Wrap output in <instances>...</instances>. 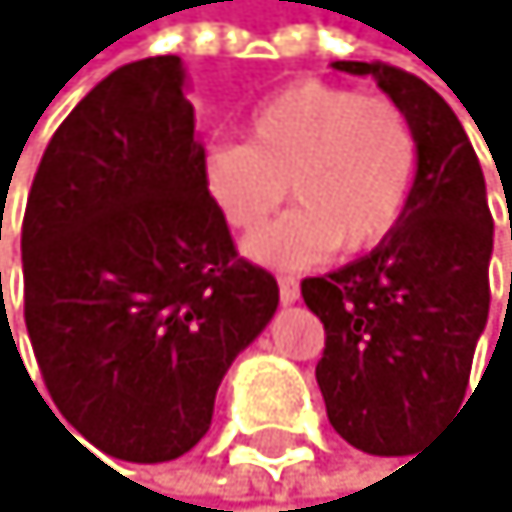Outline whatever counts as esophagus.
Returning <instances> with one entry per match:
<instances>
[{
    "mask_svg": "<svg viewBox=\"0 0 512 512\" xmlns=\"http://www.w3.org/2000/svg\"><path fill=\"white\" fill-rule=\"evenodd\" d=\"M278 291H281L284 304H294L297 297H301V288H297V281L291 278V274H281V278H278Z\"/></svg>",
    "mask_w": 512,
    "mask_h": 512,
    "instance_id": "34e87169",
    "label": "esophagus"
}]
</instances>
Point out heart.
Segmentation results:
<instances>
[{
    "label": "heart",
    "instance_id": "1",
    "mask_svg": "<svg viewBox=\"0 0 512 512\" xmlns=\"http://www.w3.org/2000/svg\"><path fill=\"white\" fill-rule=\"evenodd\" d=\"M414 178L417 135L404 108L321 78L264 98L248 142H221L205 158L211 198L241 234L258 231L291 185L297 208L248 241L251 258L278 268L374 248L404 215Z\"/></svg>",
    "mask_w": 512,
    "mask_h": 512
}]
</instances>
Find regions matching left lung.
Segmentation results:
<instances>
[{"mask_svg": "<svg viewBox=\"0 0 512 512\" xmlns=\"http://www.w3.org/2000/svg\"><path fill=\"white\" fill-rule=\"evenodd\" d=\"M374 75L417 135L407 208L374 251L324 278L304 304L324 324L317 387L351 447L407 457L467 397L490 314L493 218L487 181L453 108L424 78L384 62H334Z\"/></svg>", "mask_w": 512, "mask_h": 512, "instance_id": "1", "label": "left lung"}]
</instances>
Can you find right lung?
Wrapping results in <instances>:
<instances>
[{"label": "right lung", "mask_w": 512, "mask_h": 512, "mask_svg": "<svg viewBox=\"0 0 512 512\" xmlns=\"http://www.w3.org/2000/svg\"><path fill=\"white\" fill-rule=\"evenodd\" d=\"M22 271L42 380L92 447L165 463L208 434L278 281L234 251L178 55L115 69L59 125L25 205Z\"/></svg>", "instance_id": "right-lung-1"}]
</instances>
